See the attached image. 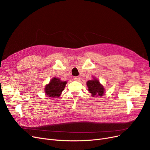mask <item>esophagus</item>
I'll return each instance as SVG.
<instances>
[{
	"mask_svg": "<svg viewBox=\"0 0 150 150\" xmlns=\"http://www.w3.org/2000/svg\"><path fill=\"white\" fill-rule=\"evenodd\" d=\"M74 80L75 81H79L80 80V77L79 76H74Z\"/></svg>",
	"mask_w": 150,
	"mask_h": 150,
	"instance_id": "esophagus-1",
	"label": "esophagus"
}]
</instances>
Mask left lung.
I'll return each instance as SVG.
<instances>
[{
  "label": "left lung",
  "instance_id": "left-lung-1",
  "mask_svg": "<svg viewBox=\"0 0 150 150\" xmlns=\"http://www.w3.org/2000/svg\"><path fill=\"white\" fill-rule=\"evenodd\" d=\"M92 78V80H89L86 83L87 87L88 88V91L91 93V96L93 97L103 96L105 93L104 86L100 83L96 77L93 76Z\"/></svg>",
  "mask_w": 150,
  "mask_h": 150
}]
</instances>
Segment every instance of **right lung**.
Here are the masks:
<instances>
[{
    "mask_svg": "<svg viewBox=\"0 0 150 150\" xmlns=\"http://www.w3.org/2000/svg\"><path fill=\"white\" fill-rule=\"evenodd\" d=\"M67 83V81H61L59 78L53 77L49 83L45 85V94L50 98H58L64 91Z\"/></svg>",
    "mask_w": 150,
    "mask_h": 150,
    "instance_id": "obj_1",
    "label": "right lung"
}]
</instances>
